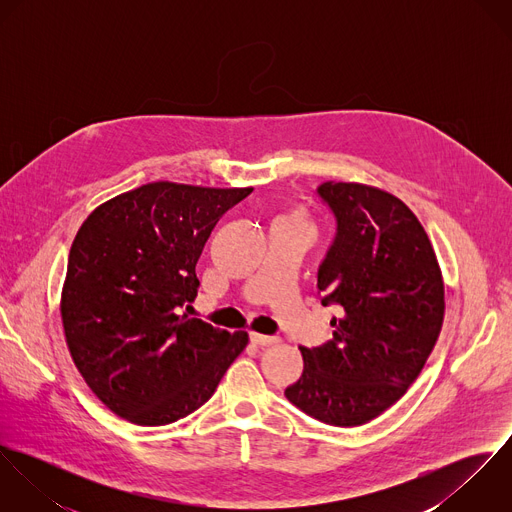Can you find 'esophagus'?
I'll return each instance as SVG.
<instances>
[{
    "mask_svg": "<svg viewBox=\"0 0 512 512\" xmlns=\"http://www.w3.org/2000/svg\"><path fill=\"white\" fill-rule=\"evenodd\" d=\"M250 341L258 347H270V345H276L280 343V337H270V335H260V333H250Z\"/></svg>",
    "mask_w": 512,
    "mask_h": 512,
    "instance_id": "34e87169",
    "label": "esophagus"
}]
</instances>
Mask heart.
<instances>
[{
  "instance_id": "1",
  "label": "heart",
  "mask_w": 512,
  "mask_h": 512,
  "mask_svg": "<svg viewBox=\"0 0 512 512\" xmlns=\"http://www.w3.org/2000/svg\"><path fill=\"white\" fill-rule=\"evenodd\" d=\"M278 224H293V226H303V228H307V226H309V224H307V219H305V215H303L301 211H297V209L284 213V215L278 219Z\"/></svg>"
}]
</instances>
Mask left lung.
Masks as SVG:
<instances>
[{
	"instance_id": "8db88e82",
	"label": "left lung",
	"mask_w": 512,
	"mask_h": 512,
	"mask_svg": "<svg viewBox=\"0 0 512 512\" xmlns=\"http://www.w3.org/2000/svg\"><path fill=\"white\" fill-rule=\"evenodd\" d=\"M317 193L337 220L317 288L341 317L331 319V341L299 347L303 374L286 398L323 424L363 426L426 365L445 313L443 278L424 226L398 197L335 181Z\"/></svg>"
}]
</instances>
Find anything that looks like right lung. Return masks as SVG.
Masks as SVG:
<instances>
[{
    "label": "right lung",
    "instance_id": "obj_1",
    "mask_svg": "<svg viewBox=\"0 0 512 512\" xmlns=\"http://www.w3.org/2000/svg\"><path fill=\"white\" fill-rule=\"evenodd\" d=\"M171 181L122 193L74 236L61 317L74 365L120 418L165 426L201 408L248 345L179 315L195 301V266L226 211L250 195Z\"/></svg>",
    "mask_w": 512,
    "mask_h": 512
}]
</instances>
